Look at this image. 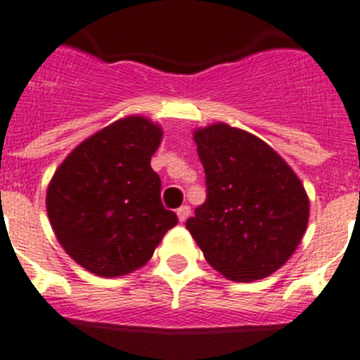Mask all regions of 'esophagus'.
<instances>
[{"label": "esophagus", "mask_w": 360, "mask_h": 360, "mask_svg": "<svg viewBox=\"0 0 360 360\" xmlns=\"http://www.w3.org/2000/svg\"><path fill=\"white\" fill-rule=\"evenodd\" d=\"M177 217H179L181 223H184V221L190 217V206L184 205L181 206V208H177Z\"/></svg>", "instance_id": "34e87169"}]
</instances>
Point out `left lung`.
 <instances>
[{
  "instance_id": "obj_1",
  "label": "left lung",
  "mask_w": 360,
  "mask_h": 360,
  "mask_svg": "<svg viewBox=\"0 0 360 360\" xmlns=\"http://www.w3.org/2000/svg\"><path fill=\"white\" fill-rule=\"evenodd\" d=\"M206 201L186 228L217 271L237 283L279 270L301 243L310 202L304 186L259 137L212 124L193 134Z\"/></svg>"
}]
</instances>
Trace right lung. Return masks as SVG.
Listing matches in <instances>:
<instances>
[{"label":"right lung","mask_w":360,"mask_h":360,"mask_svg":"<svg viewBox=\"0 0 360 360\" xmlns=\"http://www.w3.org/2000/svg\"><path fill=\"white\" fill-rule=\"evenodd\" d=\"M161 136L139 115L115 121L70 152L50 181L46 212L59 245L92 274L141 268L177 224L150 167Z\"/></svg>","instance_id":"right-lung-1"}]
</instances>
